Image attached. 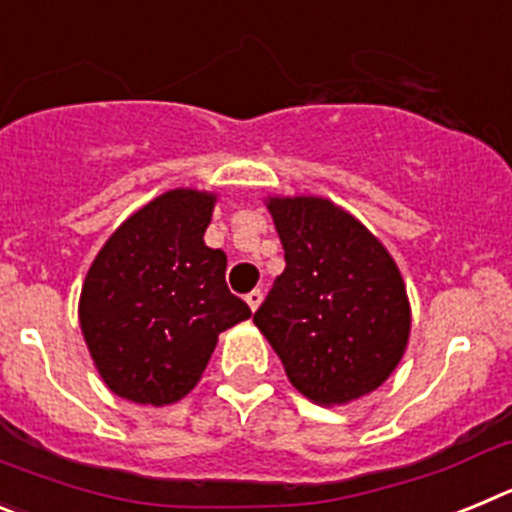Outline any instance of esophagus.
<instances>
[{"label": "esophagus", "instance_id": "34e87169", "mask_svg": "<svg viewBox=\"0 0 512 512\" xmlns=\"http://www.w3.org/2000/svg\"><path fill=\"white\" fill-rule=\"evenodd\" d=\"M261 300H264V292H261V289H251V292L246 295V302L251 310H256V307L261 305Z\"/></svg>", "mask_w": 512, "mask_h": 512}]
</instances>
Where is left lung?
Wrapping results in <instances>:
<instances>
[{"mask_svg": "<svg viewBox=\"0 0 512 512\" xmlns=\"http://www.w3.org/2000/svg\"><path fill=\"white\" fill-rule=\"evenodd\" d=\"M269 210L287 266L253 323L312 402L343 405L369 395L390 377L410 336L395 261L330 200H269Z\"/></svg>", "mask_w": 512, "mask_h": 512, "instance_id": "left-lung-1", "label": "left lung"}]
</instances>
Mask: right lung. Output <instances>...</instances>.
<instances>
[{
	"label": "right lung",
	"mask_w": 512,
	"mask_h": 512,
	"mask_svg": "<svg viewBox=\"0 0 512 512\" xmlns=\"http://www.w3.org/2000/svg\"><path fill=\"white\" fill-rule=\"evenodd\" d=\"M215 197L174 189L128 217L81 289L84 341L104 384L138 405H169L200 382L217 336L251 315L225 284V253L202 235Z\"/></svg>",
	"instance_id": "1"
}]
</instances>
